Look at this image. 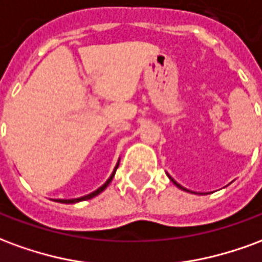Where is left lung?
I'll use <instances>...</instances> for the list:
<instances>
[{"label": "left lung", "instance_id": "8db88e82", "mask_svg": "<svg viewBox=\"0 0 262 262\" xmlns=\"http://www.w3.org/2000/svg\"><path fill=\"white\" fill-rule=\"evenodd\" d=\"M168 178H170V180H171V181H172V182H174V184H176V185H177V187H178V188H180V189H182V191H188V189H187V188H184V187H181V185H180V184H177V182H176V181H174V180H172V178H171V177H170V176H168ZM188 192H189V191H188Z\"/></svg>", "mask_w": 262, "mask_h": 262}]
</instances>
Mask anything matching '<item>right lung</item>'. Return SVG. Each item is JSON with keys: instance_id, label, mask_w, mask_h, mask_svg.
I'll list each match as a JSON object with an SVG mask.
<instances>
[{"instance_id": "right-lung-1", "label": "right lung", "mask_w": 262, "mask_h": 262, "mask_svg": "<svg viewBox=\"0 0 262 262\" xmlns=\"http://www.w3.org/2000/svg\"><path fill=\"white\" fill-rule=\"evenodd\" d=\"M118 165H119V161H118V164H116V167H115L114 172L111 174V177H109L108 180H106V182L103 184L102 187H99L97 189V191H94V192L88 193V195H85V196H81V198H75V199H57L56 202H60V203H77V202H81V201H86V199H91V198L97 196V195H99V193L102 192L105 188L108 187L109 184H111V181H112V178L115 177V172H116V168H118Z\"/></svg>"}]
</instances>
